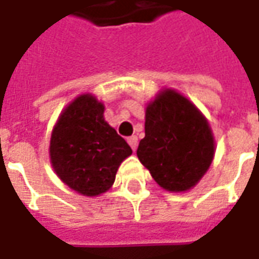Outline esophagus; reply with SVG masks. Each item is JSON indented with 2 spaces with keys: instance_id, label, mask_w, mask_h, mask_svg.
<instances>
[{
  "instance_id": "1",
  "label": "esophagus",
  "mask_w": 259,
  "mask_h": 259,
  "mask_svg": "<svg viewBox=\"0 0 259 259\" xmlns=\"http://www.w3.org/2000/svg\"><path fill=\"white\" fill-rule=\"evenodd\" d=\"M128 141V144H130V146L133 148V150L137 149V146H138V138L135 137V135H133V137H130V138L126 139Z\"/></svg>"
}]
</instances>
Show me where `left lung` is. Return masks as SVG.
<instances>
[{
	"label": "left lung",
	"mask_w": 259,
	"mask_h": 259,
	"mask_svg": "<svg viewBox=\"0 0 259 259\" xmlns=\"http://www.w3.org/2000/svg\"><path fill=\"white\" fill-rule=\"evenodd\" d=\"M137 155L164 190L187 191L212 163V131L188 99L167 89L146 107L145 138Z\"/></svg>",
	"instance_id": "obj_1"
}]
</instances>
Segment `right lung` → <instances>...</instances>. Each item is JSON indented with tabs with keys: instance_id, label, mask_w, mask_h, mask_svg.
I'll use <instances>...</instances> for the list:
<instances>
[{
	"instance_id": "obj_1",
	"label": "right lung",
	"mask_w": 259,
	"mask_h": 259,
	"mask_svg": "<svg viewBox=\"0 0 259 259\" xmlns=\"http://www.w3.org/2000/svg\"><path fill=\"white\" fill-rule=\"evenodd\" d=\"M103 113V104L82 95L64 110L51 135L50 159L57 176L86 197L107 191L121 162L133 153Z\"/></svg>"
}]
</instances>
